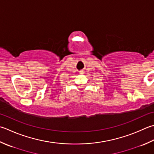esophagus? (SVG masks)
<instances>
[{"instance_id":"obj_1","label":"esophagus","mask_w":154,"mask_h":154,"mask_svg":"<svg viewBox=\"0 0 154 154\" xmlns=\"http://www.w3.org/2000/svg\"><path fill=\"white\" fill-rule=\"evenodd\" d=\"M79 73H80V74H83V73H84V71H79Z\"/></svg>"}]
</instances>
